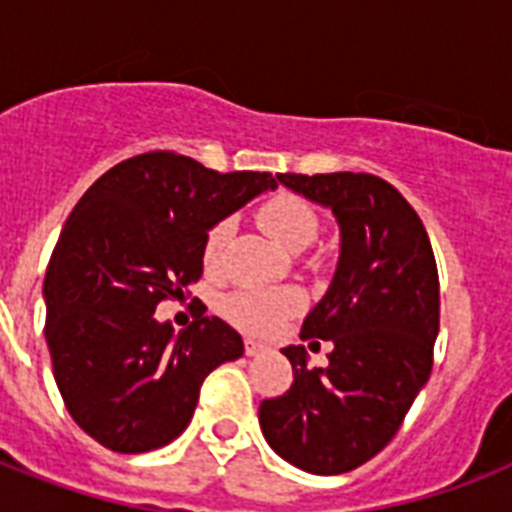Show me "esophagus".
<instances>
[{
  "mask_svg": "<svg viewBox=\"0 0 512 512\" xmlns=\"http://www.w3.org/2000/svg\"><path fill=\"white\" fill-rule=\"evenodd\" d=\"M263 350H265V345L260 340H252V337H247V340H244V353H247V356H260Z\"/></svg>",
  "mask_w": 512,
  "mask_h": 512,
  "instance_id": "esophagus-1",
  "label": "esophagus"
}]
</instances>
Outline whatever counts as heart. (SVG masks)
Segmentation results:
<instances>
[{"label":"heart","mask_w":512,"mask_h":512,"mask_svg":"<svg viewBox=\"0 0 512 512\" xmlns=\"http://www.w3.org/2000/svg\"><path fill=\"white\" fill-rule=\"evenodd\" d=\"M257 223L287 249H303L319 233V217L311 204L287 191L273 193L271 199H265L257 207ZM225 244H228V223L217 220L204 236V249H201L207 271L220 268ZM300 305H303V297L297 289H239L225 297L223 313L225 319L244 332L265 335L279 327L281 321L289 319L292 313L300 311Z\"/></svg>","instance_id":"1"}]
</instances>
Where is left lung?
<instances>
[{
	"label": "left lung",
	"instance_id": "8db88e82",
	"mask_svg": "<svg viewBox=\"0 0 512 512\" xmlns=\"http://www.w3.org/2000/svg\"><path fill=\"white\" fill-rule=\"evenodd\" d=\"M332 207L342 233L332 287L303 321V340H332L327 369H308L289 345L295 382L260 404L271 449L295 468L337 476L393 441L433 372L441 316L436 255L420 215L369 172L276 175Z\"/></svg>",
	"mask_w": 512,
	"mask_h": 512
}]
</instances>
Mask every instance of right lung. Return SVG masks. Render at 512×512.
Listing matches in <instances>:
<instances>
[{
	"instance_id": "obj_1",
	"label": "right lung",
	"mask_w": 512,
	"mask_h": 512,
	"mask_svg": "<svg viewBox=\"0 0 512 512\" xmlns=\"http://www.w3.org/2000/svg\"><path fill=\"white\" fill-rule=\"evenodd\" d=\"M273 185L271 172H215L148 151L84 191L44 276V340L68 414L98 444L119 454L167 446L188 428L207 374L244 353L239 332L201 303L177 337L156 305L191 297L209 228Z\"/></svg>"
}]
</instances>
